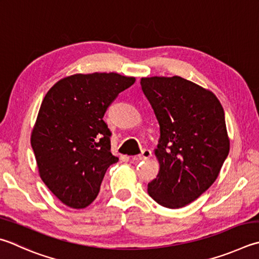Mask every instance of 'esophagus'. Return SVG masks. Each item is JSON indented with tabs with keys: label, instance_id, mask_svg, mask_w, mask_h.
Returning <instances> with one entry per match:
<instances>
[{
	"label": "esophagus",
	"instance_id": "34e87169",
	"mask_svg": "<svg viewBox=\"0 0 259 259\" xmlns=\"http://www.w3.org/2000/svg\"><path fill=\"white\" fill-rule=\"evenodd\" d=\"M150 156H152V152H150L149 149H144V150H142V153L138 155L137 158L139 159V161H145V159L150 158Z\"/></svg>",
	"mask_w": 259,
	"mask_h": 259
}]
</instances>
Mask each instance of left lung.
Returning <instances> with one entry per match:
<instances>
[{"label": "left lung", "mask_w": 259, "mask_h": 259, "mask_svg": "<svg viewBox=\"0 0 259 259\" xmlns=\"http://www.w3.org/2000/svg\"><path fill=\"white\" fill-rule=\"evenodd\" d=\"M140 84L159 124V171L148 194L166 208L183 207L213 185L229 154L223 107L213 92L178 76Z\"/></svg>", "instance_id": "1"}]
</instances>
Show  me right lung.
Listing matches in <instances>:
<instances>
[{
	"instance_id": "obj_1",
	"label": "right lung",
	"mask_w": 259,
	"mask_h": 259,
	"mask_svg": "<svg viewBox=\"0 0 259 259\" xmlns=\"http://www.w3.org/2000/svg\"><path fill=\"white\" fill-rule=\"evenodd\" d=\"M135 81L114 72L76 73L56 82L41 102L31 147L41 180L69 207L91 205L107 167L119 161L103 116Z\"/></svg>"
}]
</instances>
